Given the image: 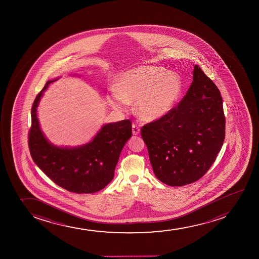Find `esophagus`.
I'll return each instance as SVG.
<instances>
[{
	"label": "esophagus",
	"mask_w": 259,
	"mask_h": 259,
	"mask_svg": "<svg viewBox=\"0 0 259 259\" xmlns=\"http://www.w3.org/2000/svg\"><path fill=\"white\" fill-rule=\"evenodd\" d=\"M132 133H133V135H135V136H137V135L140 133V128H139L137 124H135V123L132 125Z\"/></svg>",
	"instance_id": "1"
}]
</instances>
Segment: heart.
Segmentation results:
<instances>
[{
    "instance_id": "heart-1",
    "label": "heart",
    "mask_w": 259,
    "mask_h": 259,
    "mask_svg": "<svg viewBox=\"0 0 259 259\" xmlns=\"http://www.w3.org/2000/svg\"><path fill=\"white\" fill-rule=\"evenodd\" d=\"M181 78L158 66H140L125 71L118 79V87L110 90L109 104L123 110L128 101H135L138 115L148 121L161 119L169 113L182 93Z\"/></svg>"
}]
</instances>
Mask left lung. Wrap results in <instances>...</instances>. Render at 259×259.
I'll list each match as a JSON object with an SVG mask.
<instances>
[{"label": "left lung", "mask_w": 259, "mask_h": 259, "mask_svg": "<svg viewBox=\"0 0 259 259\" xmlns=\"http://www.w3.org/2000/svg\"><path fill=\"white\" fill-rule=\"evenodd\" d=\"M193 73L190 88L178 106L141 130L155 176L171 187L201 178L225 140L226 118L220 90L197 65Z\"/></svg>", "instance_id": "left-lung-1"}]
</instances>
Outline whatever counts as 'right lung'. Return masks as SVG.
Listing matches in <instances>:
<instances>
[{
	"label": "right lung",
	"instance_id": "obj_1",
	"mask_svg": "<svg viewBox=\"0 0 259 259\" xmlns=\"http://www.w3.org/2000/svg\"><path fill=\"white\" fill-rule=\"evenodd\" d=\"M57 79L48 81L33 102L28 133L30 154L36 165L58 186L72 193H96L113 179L122 148L132 136L131 120L104 125L93 140L83 145H54L40 130L37 107L48 85Z\"/></svg>",
	"mask_w": 259,
	"mask_h": 259
}]
</instances>
